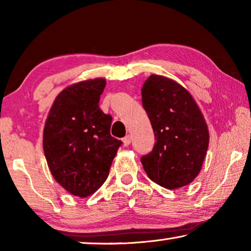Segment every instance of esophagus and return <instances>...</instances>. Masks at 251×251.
Returning a JSON list of instances; mask_svg holds the SVG:
<instances>
[{
    "label": "esophagus",
    "mask_w": 251,
    "mask_h": 251,
    "mask_svg": "<svg viewBox=\"0 0 251 251\" xmlns=\"http://www.w3.org/2000/svg\"><path fill=\"white\" fill-rule=\"evenodd\" d=\"M131 142V138H130V135H126L124 138H123V144H124V146H128Z\"/></svg>",
    "instance_id": "esophagus-1"
}]
</instances>
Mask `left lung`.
Listing matches in <instances>:
<instances>
[{
  "label": "left lung",
  "mask_w": 251,
  "mask_h": 251,
  "mask_svg": "<svg viewBox=\"0 0 251 251\" xmlns=\"http://www.w3.org/2000/svg\"><path fill=\"white\" fill-rule=\"evenodd\" d=\"M142 101L156 139L141 159L147 176L167 189L189 185L201 173L209 144L196 100L174 79L152 74L143 85Z\"/></svg>",
  "instance_id": "1"
}]
</instances>
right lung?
<instances>
[{
	"mask_svg": "<svg viewBox=\"0 0 251 251\" xmlns=\"http://www.w3.org/2000/svg\"><path fill=\"white\" fill-rule=\"evenodd\" d=\"M105 85V78H94L64 88L44 126V155L54 179L80 198L100 188L122 145L110 136L112 116L99 105Z\"/></svg>",
	"mask_w": 251,
	"mask_h": 251,
	"instance_id": "obj_1",
	"label": "right lung"
}]
</instances>
